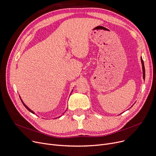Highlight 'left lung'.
Segmentation results:
<instances>
[{
  "label": "left lung",
  "mask_w": 156,
  "mask_h": 156,
  "mask_svg": "<svg viewBox=\"0 0 156 156\" xmlns=\"http://www.w3.org/2000/svg\"><path fill=\"white\" fill-rule=\"evenodd\" d=\"M141 62H142V71H143V78L144 80H145V67H144V61L141 57Z\"/></svg>",
  "instance_id": "obj_1"
}]
</instances>
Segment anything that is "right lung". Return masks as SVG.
<instances>
[{
    "instance_id": "1",
    "label": "right lung",
    "mask_w": 156,
    "mask_h": 156,
    "mask_svg": "<svg viewBox=\"0 0 156 156\" xmlns=\"http://www.w3.org/2000/svg\"><path fill=\"white\" fill-rule=\"evenodd\" d=\"M72 92H73V90H72ZM20 99H21V98H20ZM21 102H22L23 104L24 105V107H25V108H27V109H28V111H29L30 112H31V113H33V114H35V112H34V111H31V109H30V108H29L28 107H27V105H26L25 104H24V102H23V101H22V99H21Z\"/></svg>"
}]
</instances>
